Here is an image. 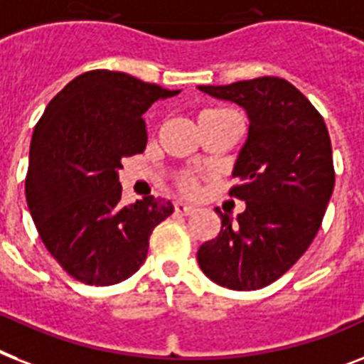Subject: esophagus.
Listing matches in <instances>:
<instances>
[{
    "label": "esophagus",
    "mask_w": 364,
    "mask_h": 364,
    "mask_svg": "<svg viewBox=\"0 0 364 364\" xmlns=\"http://www.w3.org/2000/svg\"><path fill=\"white\" fill-rule=\"evenodd\" d=\"M173 209H176L177 215H185V217L194 213V208H192V205H188V203H185V202H176V203H173Z\"/></svg>",
    "instance_id": "1"
}]
</instances>
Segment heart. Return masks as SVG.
I'll list each match as a JSON object with an SVG mask.
<instances>
[{
  "label": "heart",
  "mask_w": 364,
  "mask_h": 364,
  "mask_svg": "<svg viewBox=\"0 0 364 364\" xmlns=\"http://www.w3.org/2000/svg\"><path fill=\"white\" fill-rule=\"evenodd\" d=\"M220 112H226L224 108H205V110L200 112L198 115V119H202V117H211V115H217ZM177 187L181 188L183 192H194L196 191V177L191 176V173H181V176H177Z\"/></svg>",
  "instance_id": "1"
}]
</instances>
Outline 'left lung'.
<instances>
[{
  "label": "left lung",
  "instance_id": "left-lung-1",
  "mask_svg": "<svg viewBox=\"0 0 364 364\" xmlns=\"http://www.w3.org/2000/svg\"><path fill=\"white\" fill-rule=\"evenodd\" d=\"M200 90L243 106L250 127L230 188L247 209L235 220L215 209L223 226L200 247L198 264L224 288H265L306 252L320 230L335 188L329 131L312 102L284 78Z\"/></svg>",
  "mask_w": 364,
  "mask_h": 364
}]
</instances>
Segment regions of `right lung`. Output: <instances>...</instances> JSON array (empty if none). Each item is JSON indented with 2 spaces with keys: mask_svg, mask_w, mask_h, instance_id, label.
Listing matches in <instances>:
<instances>
[{
  "mask_svg": "<svg viewBox=\"0 0 364 364\" xmlns=\"http://www.w3.org/2000/svg\"><path fill=\"white\" fill-rule=\"evenodd\" d=\"M125 73L76 76L35 125L26 200L44 247L73 279L112 286L146 262L149 235L173 213L164 198L123 205L117 170L144 153V112L177 95Z\"/></svg>",
  "mask_w": 364,
  "mask_h": 364,
  "instance_id": "add662e5",
  "label": "right lung"
}]
</instances>
